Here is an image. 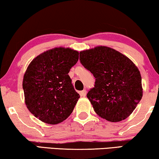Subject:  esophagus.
Instances as JSON below:
<instances>
[{
    "label": "esophagus",
    "instance_id": "34e87169",
    "mask_svg": "<svg viewBox=\"0 0 159 159\" xmlns=\"http://www.w3.org/2000/svg\"><path fill=\"white\" fill-rule=\"evenodd\" d=\"M80 96L83 97L84 98V97H85L87 95V90L86 89H83V90L80 92Z\"/></svg>",
    "mask_w": 159,
    "mask_h": 159
}]
</instances>
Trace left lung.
<instances>
[{
	"label": "left lung",
	"mask_w": 159,
	"mask_h": 159,
	"mask_svg": "<svg viewBox=\"0 0 159 159\" xmlns=\"http://www.w3.org/2000/svg\"><path fill=\"white\" fill-rule=\"evenodd\" d=\"M80 60L95 78L87 97L96 113L110 122L128 118L143 96L137 66L121 53L102 46L80 52Z\"/></svg>",
	"instance_id": "1"
}]
</instances>
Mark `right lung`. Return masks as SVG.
<instances>
[{"instance_id": "right-lung-1", "label": "right lung", "mask_w": 159, "mask_h": 159, "mask_svg": "<svg viewBox=\"0 0 159 159\" xmlns=\"http://www.w3.org/2000/svg\"><path fill=\"white\" fill-rule=\"evenodd\" d=\"M79 52L54 48L34 59L24 76L23 89L29 110L43 123L57 124L70 116L80 95L68 73Z\"/></svg>"}]
</instances>
